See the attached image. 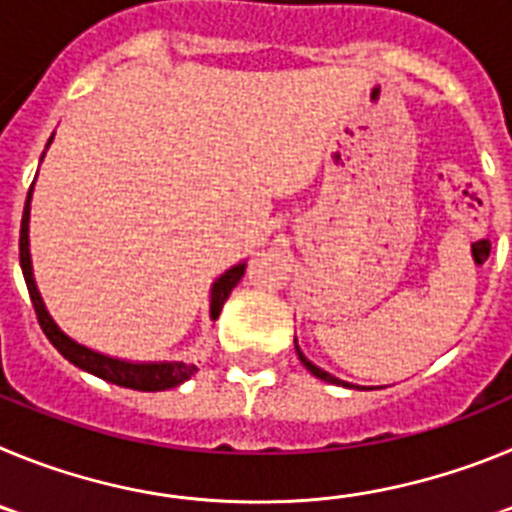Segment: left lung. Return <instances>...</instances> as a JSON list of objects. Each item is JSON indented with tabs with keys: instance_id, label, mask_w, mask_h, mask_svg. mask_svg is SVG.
Listing matches in <instances>:
<instances>
[{
	"instance_id": "left-lung-1",
	"label": "left lung",
	"mask_w": 512,
	"mask_h": 512,
	"mask_svg": "<svg viewBox=\"0 0 512 512\" xmlns=\"http://www.w3.org/2000/svg\"><path fill=\"white\" fill-rule=\"evenodd\" d=\"M295 351H297V356H300V361H302V364H305V369H307V372L312 374V377H318V379H323V382H330V384H341V387H354V384L343 382V379L333 377V374L323 372V369H320V366H315V364H312V361L307 359L305 354H302V351H300V346H297V338H295Z\"/></svg>"
}]
</instances>
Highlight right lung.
I'll return each instance as SVG.
<instances>
[{
	"mask_svg": "<svg viewBox=\"0 0 512 512\" xmlns=\"http://www.w3.org/2000/svg\"><path fill=\"white\" fill-rule=\"evenodd\" d=\"M53 140V135H51ZM48 140V146H51ZM45 146V148H48ZM45 156V153H43ZM40 156V161H43ZM30 200H33V187L27 192L25 210H22V225H20V266L22 277H25L27 292H30V300H33L35 315H38V323L43 328V333L48 336V341L58 348V354L63 359H69L71 364L84 369V372L94 374V377L104 379V382H112L117 387H128V390H140V392H161L171 390V387H179L182 382H187L197 366L187 364V361H128V359H115V356L99 354L94 348L81 346L74 338L66 336L61 328H58L56 320L51 318V312L45 310V302L40 297V289L35 284L33 277V261H30ZM243 271H246V261L230 266L225 274L212 282L210 289V318L215 320L223 310L225 300L233 292V287L241 282Z\"/></svg>",
	"mask_w": 512,
	"mask_h": 512,
	"instance_id": "obj_1",
	"label": "right lung"
}]
</instances>
